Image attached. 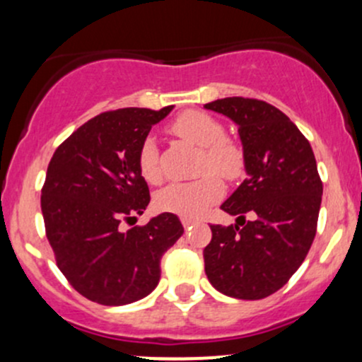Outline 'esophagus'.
I'll return each mask as SVG.
<instances>
[{
    "label": "esophagus",
    "mask_w": 362,
    "mask_h": 362,
    "mask_svg": "<svg viewBox=\"0 0 362 362\" xmlns=\"http://www.w3.org/2000/svg\"><path fill=\"white\" fill-rule=\"evenodd\" d=\"M181 223H182V226H185V230H188V228H192L193 225H195V219H193V218H181Z\"/></svg>",
    "instance_id": "1"
}]
</instances>
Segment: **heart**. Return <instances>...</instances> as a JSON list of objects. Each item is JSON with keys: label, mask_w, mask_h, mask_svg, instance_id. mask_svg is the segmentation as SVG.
Instances as JSON below:
<instances>
[{"label": "heart", "mask_w": 362, "mask_h": 362, "mask_svg": "<svg viewBox=\"0 0 362 362\" xmlns=\"http://www.w3.org/2000/svg\"><path fill=\"white\" fill-rule=\"evenodd\" d=\"M170 130L181 139L200 148L197 173L204 176L195 181L165 186L156 193L155 206L160 211L173 212L182 218H199L209 206L221 199L223 182L218 175L226 181H235L244 174V148L237 141L226 137L221 122L204 111H185L173 122ZM137 167L141 176L150 185H158L163 180L158 163V148L153 137H146L141 143Z\"/></svg>", "instance_id": "obj_1"}]
</instances>
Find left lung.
<instances>
[{
	"mask_svg": "<svg viewBox=\"0 0 362 362\" xmlns=\"http://www.w3.org/2000/svg\"><path fill=\"white\" fill-rule=\"evenodd\" d=\"M204 107L235 122L247 173L221 206L238 216L237 225H211L207 279L226 296L262 300L291 279L314 242L322 199L314 151L298 127L264 100L225 98ZM245 211L257 218L245 222Z\"/></svg>",
	"mask_w": 362,
	"mask_h": 362,
	"instance_id": "obj_1",
	"label": "left lung"
}]
</instances>
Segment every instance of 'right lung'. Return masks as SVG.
<instances>
[{
	"mask_svg": "<svg viewBox=\"0 0 362 362\" xmlns=\"http://www.w3.org/2000/svg\"><path fill=\"white\" fill-rule=\"evenodd\" d=\"M165 106L100 113L55 150L42 189L47 238L59 270L81 296L118 307L148 296L160 281L163 252L182 235L173 212L122 232L150 204L137 151Z\"/></svg>",
	"mask_w": 362,
	"mask_h": 362,
	"instance_id": "add662e5",
	"label": "right lung"
}]
</instances>
